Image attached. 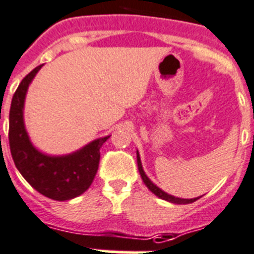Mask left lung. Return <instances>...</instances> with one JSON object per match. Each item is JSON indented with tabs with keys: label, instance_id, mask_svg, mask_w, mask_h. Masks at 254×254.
<instances>
[{
	"label": "left lung",
	"instance_id": "1",
	"mask_svg": "<svg viewBox=\"0 0 254 254\" xmlns=\"http://www.w3.org/2000/svg\"><path fill=\"white\" fill-rule=\"evenodd\" d=\"M137 167H138V172H140V175H141V179H142V181H144V184L148 186V189L150 190L151 192H154V194L157 195L158 198L164 199V200H168V201H171V203H176V204H189V203H192V201L198 200L199 199V198H194V199L176 198V196H173V195H170V194H167V192H164L163 190L159 189L157 185H154L150 180H149V177L145 175L144 170H142V164H141V160H140L138 151H137Z\"/></svg>",
	"mask_w": 254,
	"mask_h": 254
}]
</instances>
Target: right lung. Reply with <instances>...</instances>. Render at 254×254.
<instances>
[{"instance_id": "1", "label": "right lung", "mask_w": 254, "mask_h": 254, "mask_svg": "<svg viewBox=\"0 0 254 254\" xmlns=\"http://www.w3.org/2000/svg\"><path fill=\"white\" fill-rule=\"evenodd\" d=\"M37 66L23 78L12 96L8 126V144L12 159L32 188L54 200H69L83 194L95 179L100 162V148L109 136L97 138L75 153L50 157L30 142L24 127L23 108L28 86L40 70Z\"/></svg>"}]
</instances>
